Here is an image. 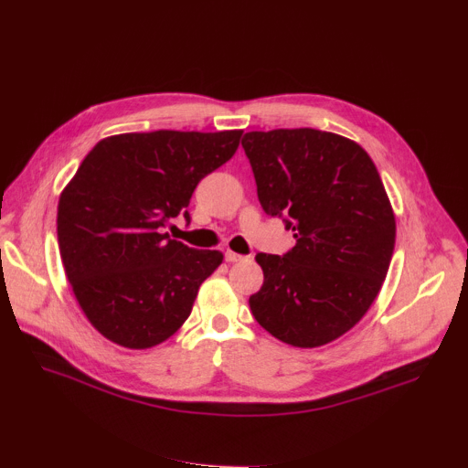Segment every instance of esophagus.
Returning a JSON list of instances; mask_svg holds the SVG:
<instances>
[{"label":"esophagus","mask_w":468,"mask_h":468,"mask_svg":"<svg viewBox=\"0 0 468 468\" xmlns=\"http://www.w3.org/2000/svg\"><path fill=\"white\" fill-rule=\"evenodd\" d=\"M242 260H246V258L240 256V254H235V252H231V250L226 252V261H229V263H237V261H242Z\"/></svg>","instance_id":"obj_1"}]
</instances>
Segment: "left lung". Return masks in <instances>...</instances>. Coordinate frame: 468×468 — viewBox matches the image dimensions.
Masks as SVG:
<instances>
[{
  "label": "left lung",
  "mask_w": 468,
  "mask_h": 468,
  "mask_svg": "<svg viewBox=\"0 0 468 468\" xmlns=\"http://www.w3.org/2000/svg\"><path fill=\"white\" fill-rule=\"evenodd\" d=\"M263 210L286 216L295 246L258 254L263 286L250 295L258 324L295 348L350 331L375 303L395 248V214L370 155L352 139L313 128L248 132Z\"/></svg>",
  "instance_id": "left-lung-1"
}]
</instances>
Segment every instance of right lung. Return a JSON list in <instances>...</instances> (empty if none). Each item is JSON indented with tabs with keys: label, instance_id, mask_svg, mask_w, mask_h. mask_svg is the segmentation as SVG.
<instances>
[{
	"label": "right lung",
	"instance_id": "add662e5",
	"mask_svg": "<svg viewBox=\"0 0 468 468\" xmlns=\"http://www.w3.org/2000/svg\"><path fill=\"white\" fill-rule=\"evenodd\" d=\"M242 130L120 133L93 146L59 196L58 244L88 322L123 348L162 345L188 320L220 250L165 233L203 176L224 165Z\"/></svg>",
	"mask_w": 468,
	"mask_h": 468
}]
</instances>
